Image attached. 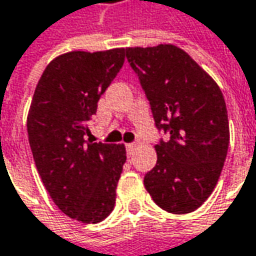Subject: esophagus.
<instances>
[{"label": "esophagus", "instance_id": "1", "mask_svg": "<svg viewBox=\"0 0 256 256\" xmlns=\"http://www.w3.org/2000/svg\"><path fill=\"white\" fill-rule=\"evenodd\" d=\"M134 150H136V144H126V154H128V157L132 156Z\"/></svg>", "mask_w": 256, "mask_h": 256}]
</instances>
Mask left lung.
I'll return each mask as SVG.
<instances>
[{
    "instance_id": "8db88e82",
    "label": "left lung",
    "mask_w": 256,
    "mask_h": 256,
    "mask_svg": "<svg viewBox=\"0 0 256 256\" xmlns=\"http://www.w3.org/2000/svg\"><path fill=\"white\" fill-rule=\"evenodd\" d=\"M126 60L150 102L157 130V163L144 176L156 204L174 214L192 212L211 195L228 156L226 102L217 82L174 45L126 48Z\"/></svg>"
}]
</instances>
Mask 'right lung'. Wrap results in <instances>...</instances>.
Wrapping results in <instances>:
<instances>
[{"label":"right lung","instance_id":"add662e5","mask_svg":"<svg viewBox=\"0 0 256 256\" xmlns=\"http://www.w3.org/2000/svg\"><path fill=\"white\" fill-rule=\"evenodd\" d=\"M124 61V48L56 56L28 109V142L39 176L56 207L82 223H99L115 206L125 147L93 142L87 136L98 102Z\"/></svg>","mask_w":256,"mask_h":256}]
</instances>
